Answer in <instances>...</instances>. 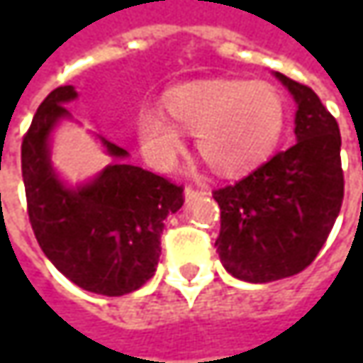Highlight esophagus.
<instances>
[{"label": "esophagus", "instance_id": "34e87169", "mask_svg": "<svg viewBox=\"0 0 363 363\" xmlns=\"http://www.w3.org/2000/svg\"><path fill=\"white\" fill-rule=\"evenodd\" d=\"M203 194H206V191H203V189H196V188H186L184 189V196H186V200H194V198H198V196H203Z\"/></svg>", "mask_w": 363, "mask_h": 363}]
</instances>
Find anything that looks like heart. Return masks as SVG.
Instances as JSON below:
<instances>
[{
	"mask_svg": "<svg viewBox=\"0 0 363 363\" xmlns=\"http://www.w3.org/2000/svg\"><path fill=\"white\" fill-rule=\"evenodd\" d=\"M165 108L180 129L196 135L200 157L222 175L240 174L264 160L285 127L283 96L264 82H188L165 94ZM174 125L151 106L137 117L141 147L161 169L172 167L182 149V133Z\"/></svg>",
	"mask_w": 363,
	"mask_h": 363,
	"instance_id": "b5f03b06",
	"label": "heart"
}]
</instances>
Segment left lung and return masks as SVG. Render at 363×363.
I'll return each instance as SVG.
<instances>
[{
	"instance_id": "left-lung-1",
	"label": "left lung",
	"mask_w": 363,
	"mask_h": 363,
	"mask_svg": "<svg viewBox=\"0 0 363 363\" xmlns=\"http://www.w3.org/2000/svg\"><path fill=\"white\" fill-rule=\"evenodd\" d=\"M274 77L297 103L295 143L214 191L218 255L224 269L246 283H271L307 269L343 200L337 121L309 86L281 72Z\"/></svg>"
}]
</instances>
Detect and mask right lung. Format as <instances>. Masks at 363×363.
Returning a JSON list of instances; mask_svg holds the SVG:
<instances>
[{
	"instance_id": "add662e5",
	"label": "right lung",
	"mask_w": 363,
	"mask_h": 363,
	"mask_svg": "<svg viewBox=\"0 0 363 363\" xmlns=\"http://www.w3.org/2000/svg\"><path fill=\"white\" fill-rule=\"evenodd\" d=\"M74 86H58L38 106L21 143V177L35 240L48 260L84 291L121 297L153 277L165 220L184 206V189L127 163L123 147L101 143L113 161L92 179L68 186L50 160L52 133L70 121Z\"/></svg>"
}]
</instances>
